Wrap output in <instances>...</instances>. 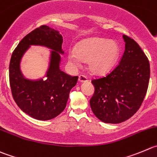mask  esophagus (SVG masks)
Masks as SVG:
<instances>
[{
	"mask_svg": "<svg viewBox=\"0 0 157 157\" xmlns=\"http://www.w3.org/2000/svg\"><path fill=\"white\" fill-rule=\"evenodd\" d=\"M78 80L81 82H86L88 81V78L86 75H80L78 76Z\"/></svg>",
	"mask_w": 157,
	"mask_h": 157,
	"instance_id": "34e87169",
	"label": "esophagus"
}]
</instances>
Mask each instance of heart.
Listing matches in <instances>:
<instances>
[{
	"label": "heart",
	"instance_id": "b5f03b06",
	"mask_svg": "<svg viewBox=\"0 0 157 157\" xmlns=\"http://www.w3.org/2000/svg\"><path fill=\"white\" fill-rule=\"evenodd\" d=\"M119 55L118 44L105 38H92L78 43L75 52L68 54V62L79 65L80 60L88 62L91 72L102 75L109 71L117 61Z\"/></svg>",
	"mask_w": 157,
	"mask_h": 157
}]
</instances>
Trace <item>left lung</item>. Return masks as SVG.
<instances>
[{"label":"left lung","instance_id":"obj_1","mask_svg":"<svg viewBox=\"0 0 157 157\" xmlns=\"http://www.w3.org/2000/svg\"><path fill=\"white\" fill-rule=\"evenodd\" d=\"M125 52L119 63L103 77L92 80L95 92L90 106L95 116L106 123H120L141 106L150 76V62L138 44L123 35Z\"/></svg>","mask_w":157,"mask_h":157}]
</instances>
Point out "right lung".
I'll return each instance as SVG.
<instances>
[{
	"label": "right lung",
	"instance_id": "right-lung-1",
	"mask_svg": "<svg viewBox=\"0 0 157 157\" xmlns=\"http://www.w3.org/2000/svg\"><path fill=\"white\" fill-rule=\"evenodd\" d=\"M63 38L59 31L46 25L35 28L19 42L9 65L11 93L19 108L38 120H48L59 116L66 106L71 89L78 77L71 76L59 68L60 53L63 54ZM30 45H43L53 50L44 80H26L20 70L22 56Z\"/></svg>",
	"mask_w": 157,
	"mask_h": 157
}]
</instances>
